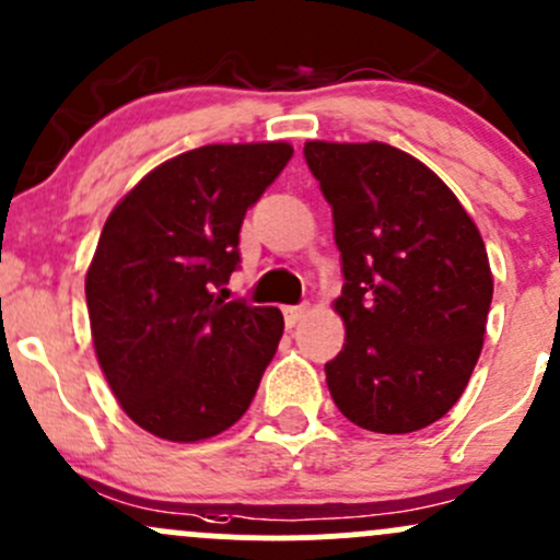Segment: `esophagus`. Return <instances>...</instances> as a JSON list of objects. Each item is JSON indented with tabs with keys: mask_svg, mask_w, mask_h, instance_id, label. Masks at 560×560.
Masks as SVG:
<instances>
[{
	"mask_svg": "<svg viewBox=\"0 0 560 560\" xmlns=\"http://www.w3.org/2000/svg\"><path fill=\"white\" fill-rule=\"evenodd\" d=\"M305 311H308V305H287V308H284L287 327H294V324H298L300 318L305 316Z\"/></svg>",
	"mask_w": 560,
	"mask_h": 560,
	"instance_id": "esophagus-1",
	"label": "esophagus"
}]
</instances>
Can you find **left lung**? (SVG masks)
Masks as SVG:
<instances>
[{
    "mask_svg": "<svg viewBox=\"0 0 560 560\" xmlns=\"http://www.w3.org/2000/svg\"><path fill=\"white\" fill-rule=\"evenodd\" d=\"M335 220L346 346L329 361L337 409L374 433L441 420L481 355L494 292L487 247L446 183L388 143H305Z\"/></svg>",
    "mask_w": 560,
    "mask_h": 560,
    "instance_id": "8db88e82",
    "label": "left lung"
}]
</instances>
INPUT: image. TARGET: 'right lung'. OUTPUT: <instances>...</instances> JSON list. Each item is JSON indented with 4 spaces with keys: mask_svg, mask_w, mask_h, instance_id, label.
<instances>
[{
    "mask_svg": "<svg viewBox=\"0 0 560 560\" xmlns=\"http://www.w3.org/2000/svg\"><path fill=\"white\" fill-rule=\"evenodd\" d=\"M290 143H214L159 164L103 225L88 294L92 346L127 417L194 444L249 409L284 316L225 300L244 214Z\"/></svg>",
    "mask_w": 560,
    "mask_h": 560,
    "instance_id": "1",
    "label": "right lung"
}]
</instances>
